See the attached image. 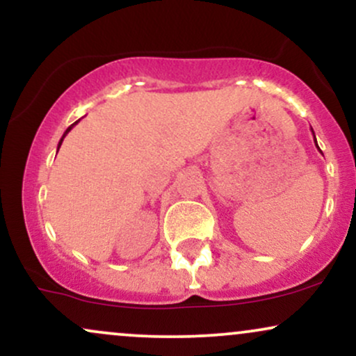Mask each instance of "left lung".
<instances>
[{
  "label": "left lung",
  "instance_id": "left-lung-1",
  "mask_svg": "<svg viewBox=\"0 0 356 356\" xmlns=\"http://www.w3.org/2000/svg\"><path fill=\"white\" fill-rule=\"evenodd\" d=\"M312 132H313V129H312ZM313 136H314V132H313ZM314 142H316V137H314ZM316 147H318V144H316ZM318 150H320V147H318Z\"/></svg>",
  "mask_w": 356,
  "mask_h": 356
}]
</instances>
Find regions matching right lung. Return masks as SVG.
Returning a JSON list of instances; mask_svg holds the SVG:
<instances>
[{"label": "right lung", "instance_id": "add662e5", "mask_svg": "<svg viewBox=\"0 0 356 356\" xmlns=\"http://www.w3.org/2000/svg\"><path fill=\"white\" fill-rule=\"evenodd\" d=\"M79 122H80V120H76V122H75V124H72V125H70V127H68V129H67V130H65V134H63V137H61V138H60V142H58V149H60V145H61V142H63V138H65V137H67V134H68V132H70V130H72V129H73V127H75V125H76V124H79Z\"/></svg>", "mask_w": 356, "mask_h": 356}]
</instances>
